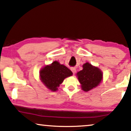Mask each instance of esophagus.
<instances>
[{"instance_id":"34e87169","label":"esophagus","mask_w":131,"mask_h":131,"mask_svg":"<svg viewBox=\"0 0 131 131\" xmlns=\"http://www.w3.org/2000/svg\"><path fill=\"white\" fill-rule=\"evenodd\" d=\"M71 71L72 72H73V74H75L76 72V68H71Z\"/></svg>"}]
</instances>
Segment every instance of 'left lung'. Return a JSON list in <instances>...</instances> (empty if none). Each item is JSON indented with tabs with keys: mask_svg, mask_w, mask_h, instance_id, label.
Segmentation results:
<instances>
[{
	"mask_svg": "<svg viewBox=\"0 0 131 131\" xmlns=\"http://www.w3.org/2000/svg\"><path fill=\"white\" fill-rule=\"evenodd\" d=\"M78 80L83 91L88 92L99 85L102 79L100 69L88 62L83 65V69L77 73Z\"/></svg>",
	"mask_w": 131,
	"mask_h": 131,
	"instance_id": "8db88e82",
	"label": "left lung"
}]
</instances>
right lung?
Returning a JSON list of instances; mask_svg holds the SVG:
<instances>
[{
  "instance_id": "add662e5",
  "label": "right lung",
  "mask_w": 131,
  "mask_h": 131,
  "mask_svg": "<svg viewBox=\"0 0 131 131\" xmlns=\"http://www.w3.org/2000/svg\"><path fill=\"white\" fill-rule=\"evenodd\" d=\"M72 75L69 69L58 61H54L50 65H47L40 72V79L44 85L52 91L58 90L60 84L65 78Z\"/></svg>"
}]
</instances>
